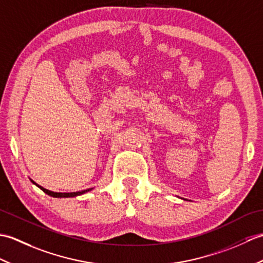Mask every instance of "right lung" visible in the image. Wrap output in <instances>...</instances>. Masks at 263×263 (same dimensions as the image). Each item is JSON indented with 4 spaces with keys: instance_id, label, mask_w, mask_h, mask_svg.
I'll use <instances>...</instances> for the list:
<instances>
[{
    "instance_id": "right-lung-1",
    "label": "right lung",
    "mask_w": 263,
    "mask_h": 263,
    "mask_svg": "<svg viewBox=\"0 0 263 263\" xmlns=\"http://www.w3.org/2000/svg\"><path fill=\"white\" fill-rule=\"evenodd\" d=\"M33 184H35L36 186H38L39 189L42 190V191H44L45 192L46 194H48V195H51V197H53V198H72V197H77V195H80V194H83V193H86V192H88V191H90L91 189H87V190H83V191H78V192H70V193H61V192H53V191H49V190H47V189H45V187H43V186H41V185H38L37 183H35L33 181H31Z\"/></svg>"
}]
</instances>
